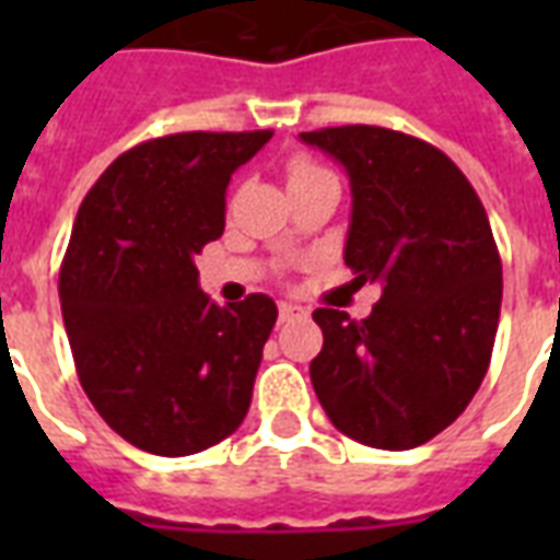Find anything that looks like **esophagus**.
Here are the masks:
<instances>
[{
    "mask_svg": "<svg viewBox=\"0 0 560 560\" xmlns=\"http://www.w3.org/2000/svg\"><path fill=\"white\" fill-rule=\"evenodd\" d=\"M308 317L303 305H293V303H279V320L281 324H291V320H303Z\"/></svg>",
    "mask_w": 560,
    "mask_h": 560,
    "instance_id": "34e87169",
    "label": "esophagus"
}]
</instances>
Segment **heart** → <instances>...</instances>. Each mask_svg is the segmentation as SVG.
Segmentation results:
<instances>
[{
  "instance_id": "heart-1",
  "label": "heart",
  "mask_w": 560,
  "mask_h": 560,
  "mask_svg": "<svg viewBox=\"0 0 560 560\" xmlns=\"http://www.w3.org/2000/svg\"><path fill=\"white\" fill-rule=\"evenodd\" d=\"M317 173H327L324 167H317L315 161H305V159H293L291 164H288V183L300 185L305 183V179H312V176H317Z\"/></svg>"
}]
</instances>
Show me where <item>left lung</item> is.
<instances>
[{
  "label": "left lung",
  "mask_w": 560,
  "mask_h": 560,
  "mask_svg": "<svg viewBox=\"0 0 560 560\" xmlns=\"http://www.w3.org/2000/svg\"><path fill=\"white\" fill-rule=\"evenodd\" d=\"M351 176L345 264L381 281L372 315L317 308L308 372L332 425L377 450H411L468 408L492 360L501 255L474 185L432 143L381 126L303 131Z\"/></svg>",
  "instance_id": "8db88e82"
}]
</instances>
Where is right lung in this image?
<instances>
[{
	"label": "right lung",
	"instance_id": "1",
	"mask_svg": "<svg viewBox=\"0 0 560 560\" xmlns=\"http://www.w3.org/2000/svg\"><path fill=\"white\" fill-rule=\"evenodd\" d=\"M272 131H183L138 143L83 197L59 300L83 393L128 444L191 456L240 429L279 308L215 305L195 255L224 231L231 173Z\"/></svg>",
	"mask_w": 560,
	"mask_h": 560
}]
</instances>
